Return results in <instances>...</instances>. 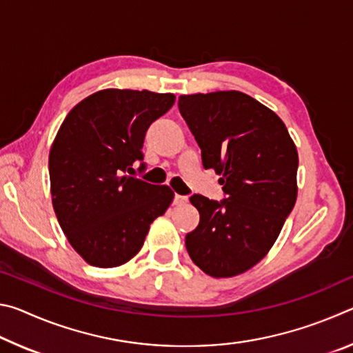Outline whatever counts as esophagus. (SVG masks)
I'll list each match as a JSON object with an SVG mask.
<instances>
[{"mask_svg": "<svg viewBox=\"0 0 353 353\" xmlns=\"http://www.w3.org/2000/svg\"><path fill=\"white\" fill-rule=\"evenodd\" d=\"M187 202H188L187 196H181V194L174 196V204L176 205H183V204H187Z\"/></svg>", "mask_w": 353, "mask_h": 353, "instance_id": "34e87169", "label": "esophagus"}]
</instances>
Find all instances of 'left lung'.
<instances>
[{"label": "left lung", "mask_w": 353, "mask_h": 353, "mask_svg": "<svg viewBox=\"0 0 353 353\" xmlns=\"http://www.w3.org/2000/svg\"><path fill=\"white\" fill-rule=\"evenodd\" d=\"M179 110L227 196H191L201 219L185 246L208 276H238L265 259L296 204V145L282 119L246 93L182 94Z\"/></svg>", "instance_id": "1"}]
</instances>
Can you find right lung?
<instances>
[{
    "instance_id": "right-lung-1",
    "label": "right lung",
    "mask_w": 353,
    "mask_h": 353,
    "mask_svg": "<svg viewBox=\"0 0 353 353\" xmlns=\"http://www.w3.org/2000/svg\"><path fill=\"white\" fill-rule=\"evenodd\" d=\"M174 101L172 93L105 88L63 119L50 151L52 207L67 240L88 265L128 263L174 199L168 185L128 176L143 160L148 128Z\"/></svg>"
}]
</instances>
